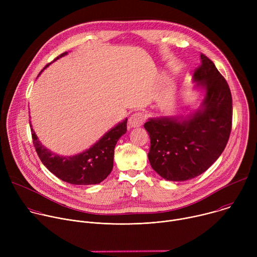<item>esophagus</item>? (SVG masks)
Masks as SVG:
<instances>
[{
    "label": "esophagus",
    "mask_w": 257,
    "mask_h": 257,
    "mask_svg": "<svg viewBox=\"0 0 257 257\" xmlns=\"http://www.w3.org/2000/svg\"><path fill=\"white\" fill-rule=\"evenodd\" d=\"M143 122H144V115L139 112L132 114L131 117L129 118L130 127H139L143 124Z\"/></svg>",
    "instance_id": "34e87169"
}]
</instances>
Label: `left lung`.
Wrapping results in <instances>:
<instances>
[{
    "label": "left lung",
    "instance_id": "1",
    "mask_svg": "<svg viewBox=\"0 0 257 257\" xmlns=\"http://www.w3.org/2000/svg\"><path fill=\"white\" fill-rule=\"evenodd\" d=\"M193 74L205 89L199 109L186 119L162 117L144 124L151 137L152 168L168 181H186L205 172L224 152L232 130V94L212 61L200 54Z\"/></svg>",
    "mask_w": 257,
    "mask_h": 257
}]
</instances>
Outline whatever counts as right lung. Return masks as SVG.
Here are the masks:
<instances>
[{"label":"right lung","instance_id":"right-lung-1","mask_svg":"<svg viewBox=\"0 0 257 257\" xmlns=\"http://www.w3.org/2000/svg\"><path fill=\"white\" fill-rule=\"evenodd\" d=\"M65 55H67V52L61 54L54 61ZM126 131L127 119L107 131L90 149L72 157L58 156L46 149L39 141L32 128L31 135L39 158L51 173L70 184L92 185L98 184L112 172L114 166V149L119 138Z\"/></svg>","mask_w":257,"mask_h":257}]
</instances>
